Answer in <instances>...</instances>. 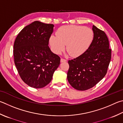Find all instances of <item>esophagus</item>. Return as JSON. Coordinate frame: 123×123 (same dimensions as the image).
Returning a JSON list of instances; mask_svg holds the SVG:
<instances>
[{
	"mask_svg": "<svg viewBox=\"0 0 123 123\" xmlns=\"http://www.w3.org/2000/svg\"><path fill=\"white\" fill-rule=\"evenodd\" d=\"M60 61H61V62H65L67 61V60L65 59H61Z\"/></svg>",
	"mask_w": 123,
	"mask_h": 123,
	"instance_id": "1",
	"label": "esophagus"
}]
</instances>
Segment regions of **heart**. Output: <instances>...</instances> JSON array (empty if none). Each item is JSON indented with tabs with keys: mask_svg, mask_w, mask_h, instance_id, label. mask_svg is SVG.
I'll use <instances>...</instances> for the list:
<instances>
[{
	"mask_svg": "<svg viewBox=\"0 0 123 123\" xmlns=\"http://www.w3.org/2000/svg\"><path fill=\"white\" fill-rule=\"evenodd\" d=\"M93 40V32L91 28L82 26L66 25L58 29L56 36L52 35L49 42L55 54H61L66 45L70 55L78 57L88 49Z\"/></svg>",
	"mask_w": 123,
	"mask_h": 123,
	"instance_id": "heart-1",
	"label": "heart"
}]
</instances>
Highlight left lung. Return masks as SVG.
<instances>
[{"instance_id":"obj_1","label":"left lung","mask_w":123,"mask_h":123,"mask_svg":"<svg viewBox=\"0 0 123 123\" xmlns=\"http://www.w3.org/2000/svg\"><path fill=\"white\" fill-rule=\"evenodd\" d=\"M93 40L83 55L69 60L67 79L71 86L84 91L94 86L105 76L111 58L108 37L92 25Z\"/></svg>"}]
</instances>
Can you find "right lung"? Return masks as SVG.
<instances>
[{"label":"right lung","instance_id":"right-lung-1","mask_svg":"<svg viewBox=\"0 0 123 123\" xmlns=\"http://www.w3.org/2000/svg\"><path fill=\"white\" fill-rule=\"evenodd\" d=\"M54 27L34 21L25 27L14 41L15 67L23 81L32 88H43L49 83L60 65V57L48 46Z\"/></svg>","mask_w":123,"mask_h":123}]
</instances>
